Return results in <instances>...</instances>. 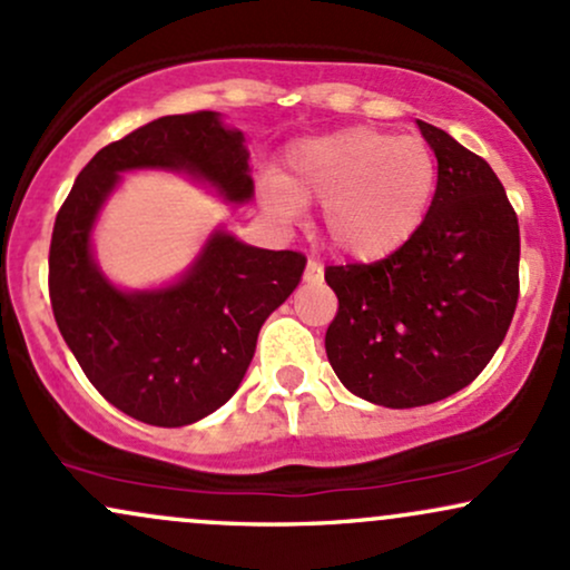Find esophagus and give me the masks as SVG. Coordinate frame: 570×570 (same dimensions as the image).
I'll return each instance as SVG.
<instances>
[{
  "mask_svg": "<svg viewBox=\"0 0 570 570\" xmlns=\"http://www.w3.org/2000/svg\"><path fill=\"white\" fill-rule=\"evenodd\" d=\"M303 278L307 281V284H318V281L324 278V267L318 265V263H313V259H311V263H307V267H305V276Z\"/></svg>",
  "mask_w": 570,
  "mask_h": 570,
  "instance_id": "esophagus-1",
  "label": "esophagus"
}]
</instances>
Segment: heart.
<instances>
[{
	"label": "heart",
	"mask_w": 570,
	"mask_h": 570,
	"mask_svg": "<svg viewBox=\"0 0 570 570\" xmlns=\"http://www.w3.org/2000/svg\"><path fill=\"white\" fill-rule=\"evenodd\" d=\"M436 158L417 136L351 126L292 144L284 174L259 198L278 222L322 203V233L340 257L375 263L402 248L426 219Z\"/></svg>",
	"instance_id": "obj_1"
}]
</instances>
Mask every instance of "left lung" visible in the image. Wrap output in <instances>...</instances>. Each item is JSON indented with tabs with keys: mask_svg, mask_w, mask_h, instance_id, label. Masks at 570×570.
<instances>
[{
	"mask_svg": "<svg viewBox=\"0 0 570 570\" xmlns=\"http://www.w3.org/2000/svg\"><path fill=\"white\" fill-rule=\"evenodd\" d=\"M436 193L417 233L377 263L330 265L337 316L324 345L345 389L383 407H421L469 385L512 324L520 225L499 176L442 128Z\"/></svg>",
	"mask_w": 570,
	"mask_h": 570,
	"instance_id": "8db88e82",
	"label": "left lung"
}]
</instances>
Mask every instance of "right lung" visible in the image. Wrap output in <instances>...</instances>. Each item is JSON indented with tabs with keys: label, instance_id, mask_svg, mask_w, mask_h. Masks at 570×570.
<instances>
[{
	"label": "right lung",
	"instance_id": "right-lung-1",
	"mask_svg": "<svg viewBox=\"0 0 570 570\" xmlns=\"http://www.w3.org/2000/svg\"><path fill=\"white\" fill-rule=\"evenodd\" d=\"M168 168L252 198L244 134L217 112L168 115L98 149L58 208L48 289L63 340L96 391L149 426H187L230 399L259 326L299 284L305 257L214 233L174 286L120 292L90 257V230L120 171Z\"/></svg>",
	"mask_w": 570,
	"mask_h": 570
}]
</instances>
